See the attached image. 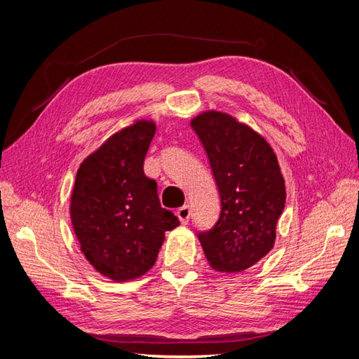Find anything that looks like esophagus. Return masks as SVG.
Instances as JSON below:
<instances>
[{
  "label": "esophagus",
  "mask_w": 359,
  "mask_h": 359,
  "mask_svg": "<svg viewBox=\"0 0 359 359\" xmlns=\"http://www.w3.org/2000/svg\"><path fill=\"white\" fill-rule=\"evenodd\" d=\"M177 215H178V219H180V222H181L182 224H187L189 220H190V217H191L190 206H187V205L181 206V208L177 211Z\"/></svg>",
  "instance_id": "1"
}]
</instances>
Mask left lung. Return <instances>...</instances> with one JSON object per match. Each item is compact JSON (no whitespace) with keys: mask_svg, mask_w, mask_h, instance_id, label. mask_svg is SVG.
<instances>
[{"mask_svg":"<svg viewBox=\"0 0 359 359\" xmlns=\"http://www.w3.org/2000/svg\"><path fill=\"white\" fill-rule=\"evenodd\" d=\"M203 145L220 194V217L198 238L210 265L240 273L269 253L285 210V180L273 148L255 130L222 112L190 123Z\"/></svg>","mask_w":359,"mask_h":359,"instance_id":"8db88e82","label":"left lung"}]
</instances>
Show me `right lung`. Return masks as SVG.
<instances>
[{
  "label": "right lung",
  "instance_id": "add662e5",
  "mask_svg": "<svg viewBox=\"0 0 359 359\" xmlns=\"http://www.w3.org/2000/svg\"><path fill=\"white\" fill-rule=\"evenodd\" d=\"M154 135L153 121H137L86 157L76 175L74 233L86 260L115 281L144 276L156 264L165 232L180 224L161 208L157 182L144 173Z\"/></svg>",
  "mask_w": 359,
  "mask_h": 359
}]
</instances>
